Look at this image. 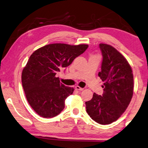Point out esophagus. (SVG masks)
Returning <instances> with one entry per match:
<instances>
[{"mask_svg":"<svg viewBox=\"0 0 148 148\" xmlns=\"http://www.w3.org/2000/svg\"><path fill=\"white\" fill-rule=\"evenodd\" d=\"M75 88H76L77 90H78V91H82V90H84V88L80 87V86H76L75 87Z\"/></svg>","mask_w":148,"mask_h":148,"instance_id":"obj_1","label":"esophagus"}]
</instances>
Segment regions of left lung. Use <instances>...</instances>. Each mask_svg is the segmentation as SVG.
<instances>
[{"instance_id": "obj_1", "label": "left lung", "mask_w": 148, "mask_h": 148, "mask_svg": "<svg viewBox=\"0 0 148 148\" xmlns=\"http://www.w3.org/2000/svg\"><path fill=\"white\" fill-rule=\"evenodd\" d=\"M103 60L98 76L103 82V94L94 93L86 102V112L100 124L115 122L125 111L133 96L134 76L125 57L115 48L100 44Z\"/></svg>"}]
</instances>
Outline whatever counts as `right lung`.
<instances>
[{"instance_id":"add662e5","label":"right lung","mask_w":148,"mask_h":148,"mask_svg":"<svg viewBox=\"0 0 148 148\" xmlns=\"http://www.w3.org/2000/svg\"><path fill=\"white\" fill-rule=\"evenodd\" d=\"M88 47L87 45L50 44L30 56L22 72V84L28 103L39 116L53 118L64 108L65 100L74 89L60 83L56 74Z\"/></svg>"}]
</instances>
